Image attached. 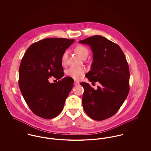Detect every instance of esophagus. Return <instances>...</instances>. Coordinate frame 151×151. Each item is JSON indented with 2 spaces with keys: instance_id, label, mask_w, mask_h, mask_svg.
<instances>
[{
  "instance_id": "1",
  "label": "esophagus",
  "mask_w": 151,
  "mask_h": 151,
  "mask_svg": "<svg viewBox=\"0 0 151 151\" xmlns=\"http://www.w3.org/2000/svg\"><path fill=\"white\" fill-rule=\"evenodd\" d=\"M74 85H78V84H79V82H78V81H74Z\"/></svg>"
}]
</instances>
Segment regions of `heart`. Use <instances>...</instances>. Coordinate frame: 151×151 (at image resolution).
Wrapping results in <instances>:
<instances>
[{
	"label": "heart",
	"instance_id": "obj_1",
	"mask_svg": "<svg viewBox=\"0 0 151 151\" xmlns=\"http://www.w3.org/2000/svg\"><path fill=\"white\" fill-rule=\"evenodd\" d=\"M76 50L79 54V55L82 58L88 56L89 50L88 48L83 45H78L76 48ZM67 58V51H65L62 56V63L65 64L66 62ZM86 70L83 67L72 66L70 67L66 71V74L68 76L75 79L80 80L85 74Z\"/></svg>",
	"mask_w": 151,
	"mask_h": 151
}]
</instances>
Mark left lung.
<instances>
[{
  "instance_id": "8db88e82",
  "label": "left lung",
  "mask_w": 151,
  "mask_h": 151,
  "mask_svg": "<svg viewBox=\"0 0 151 151\" xmlns=\"http://www.w3.org/2000/svg\"><path fill=\"white\" fill-rule=\"evenodd\" d=\"M79 43L89 45L93 52L91 70L86 74L90 82L101 86L95 90L81 83L84 91L83 106L91 119L101 121L113 116L122 106L129 90V67L122 49L101 35H94Z\"/></svg>"
}]
</instances>
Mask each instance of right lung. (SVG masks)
I'll use <instances>...</instances> for the list:
<instances>
[{
  "instance_id": "1",
  "label": "right lung",
  "mask_w": 151,
  "mask_h": 151,
  "mask_svg": "<svg viewBox=\"0 0 151 151\" xmlns=\"http://www.w3.org/2000/svg\"><path fill=\"white\" fill-rule=\"evenodd\" d=\"M74 40L48 38L32 44L24 55L19 68V85L23 98L37 116L50 119L64 107L74 83L69 77L50 83V76H64L62 56Z\"/></svg>"
}]
</instances>
